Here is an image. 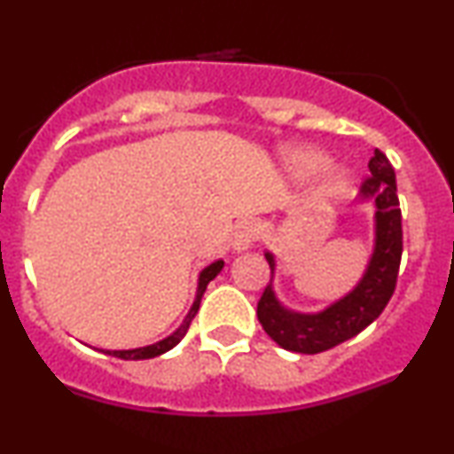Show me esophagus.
I'll list each match as a JSON object with an SVG mask.
<instances>
[{
	"label": "esophagus",
	"instance_id": "esophagus-1",
	"mask_svg": "<svg viewBox=\"0 0 454 454\" xmlns=\"http://www.w3.org/2000/svg\"><path fill=\"white\" fill-rule=\"evenodd\" d=\"M258 223L252 220H243L234 226V234H232V252L234 254H245L247 249H252V245L256 243L258 239Z\"/></svg>",
	"mask_w": 454,
	"mask_h": 454
}]
</instances>
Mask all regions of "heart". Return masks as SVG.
<instances>
[{"mask_svg":"<svg viewBox=\"0 0 454 454\" xmlns=\"http://www.w3.org/2000/svg\"><path fill=\"white\" fill-rule=\"evenodd\" d=\"M325 164H326V155L322 153V151L311 149V147L290 149V151H286V155H284L286 173H288L296 181L314 175L316 170H320ZM346 187H348V176L343 175L341 170L333 168V170H326V173H322L314 181L311 196H314L316 202L337 200V198L346 194Z\"/></svg>","mask_w":454,"mask_h":454,"instance_id":"b5f03b06","label":"heart"}]
</instances>
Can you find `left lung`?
<instances>
[{"label":"left lung","instance_id":"left-lung-1","mask_svg":"<svg viewBox=\"0 0 454 454\" xmlns=\"http://www.w3.org/2000/svg\"><path fill=\"white\" fill-rule=\"evenodd\" d=\"M361 202H373V249L363 278L350 293L320 311H294L278 299L273 288L278 260L264 252L270 284L258 303V320L278 346L290 352L317 354L352 340L382 314L397 284L403 232L397 198V179L382 151L369 160V179L361 187Z\"/></svg>","mask_w":454,"mask_h":454}]
</instances>
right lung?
<instances>
[{
  "label": "right lung",
  "mask_w": 454,
  "mask_h": 454,
  "mask_svg": "<svg viewBox=\"0 0 454 454\" xmlns=\"http://www.w3.org/2000/svg\"><path fill=\"white\" fill-rule=\"evenodd\" d=\"M222 269H223V260L220 258V260H215V262L207 264V267L198 273V288H196L194 303H192L190 311H187V316L184 317V322H181L179 328L170 333L168 337H164V340L151 343V346H143V348H129V350H100V352L111 354V356H117V358H123V361H145V358H155V356H160V354L173 350L176 343L184 340L187 328H190V322L194 320V316L198 314V307H200V299H202V294H205L207 286H209L211 279H215L217 275H220Z\"/></svg>",
  "instance_id": "add662e5"
}]
</instances>
